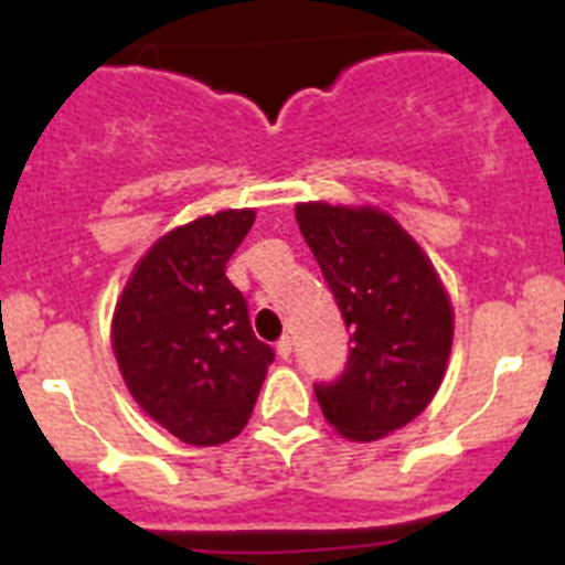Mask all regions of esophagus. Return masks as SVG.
Here are the masks:
<instances>
[{
  "label": "esophagus",
  "mask_w": 565,
  "mask_h": 565,
  "mask_svg": "<svg viewBox=\"0 0 565 565\" xmlns=\"http://www.w3.org/2000/svg\"><path fill=\"white\" fill-rule=\"evenodd\" d=\"M277 356L279 359H288L291 356V337H282L277 342Z\"/></svg>",
  "instance_id": "obj_1"
}]
</instances>
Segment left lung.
Wrapping results in <instances>:
<instances>
[{
  "mask_svg": "<svg viewBox=\"0 0 565 565\" xmlns=\"http://www.w3.org/2000/svg\"><path fill=\"white\" fill-rule=\"evenodd\" d=\"M311 246L351 328V356L317 402L339 436L379 441L433 402L452 348V306L430 257L376 206L297 203Z\"/></svg>",
  "mask_w": 565,
  "mask_h": 565,
  "instance_id": "1",
  "label": "left lung"
}]
</instances>
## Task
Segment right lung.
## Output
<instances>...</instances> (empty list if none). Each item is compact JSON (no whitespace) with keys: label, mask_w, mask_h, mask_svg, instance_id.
Masks as SVG:
<instances>
[{"label":"right lung","mask_w":565,"mask_h":565,"mask_svg":"<svg viewBox=\"0 0 565 565\" xmlns=\"http://www.w3.org/2000/svg\"><path fill=\"white\" fill-rule=\"evenodd\" d=\"M254 209L203 214L135 263L113 313V353L149 418L192 447L226 444L248 424L274 351L248 322L226 263Z\"/></svg>","instance_id":"add662e5"}]
</instances>
